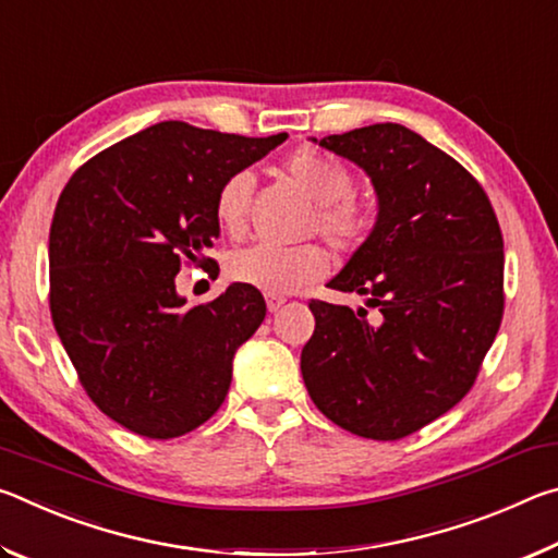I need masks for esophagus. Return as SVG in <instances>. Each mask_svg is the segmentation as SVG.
I'll return each instance as SVG.
<instances>
[{"instance_id": "obj_1", "label": "esophagus", "mask_w": 558, "mask_h": 558, "mask_svg": "<svg viewBox=\"0 0 558 558\" xmlns=\"http://www.w3.org/2000/svg\"><path fill=\"white\" fill-rule=\"evenodd\" d=\"M266 305H268V313H278V310L286 305V298L276 295V292H268L266 295Z\"/></svg>"}]
</instances>
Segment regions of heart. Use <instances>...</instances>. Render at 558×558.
<instances>
[{
    "label": "heart",
    "mask_w": 558,
    "mask_h": 558,
    "mask_svg": "<svg viewBox=\"0 0 558 558\" xmlns=\"http://www.w3.org/2000/svg\"><path fill=\"white\" fill-rule=\"evenodd\" d=\"M282 172L310 202L317 204V226L329 243H335L337 248H352L364 239L372 216L352 196V172L339 159L317 149H298L286 159ZM251 189L253 177L248 172H235L216 192L214 214L226 233L241 235L245 231ZM327 270L329 258L319 245L278 248V245L258 243L233 253L229 260L231 280L276 295L315 282Z\"/></svg>",
    "instance_id": "1"
}]
</instances>
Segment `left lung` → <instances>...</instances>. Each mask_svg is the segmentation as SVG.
<instances>
[{"label":"left lung","instance_id":"8db88e82","mask_svg":"<svg viewBox=\"0 0 558 558\" xmlns=\"http://www.w3.org/2000/svg\"><path fill=\"white\" fill-rule=\"evenodd\" d=\"M319 147L374 184V229L327 286L366 295L377 315L310 302L315 332L300 354L302 379L339 428L399 440L475 384L502 323V231L477 179L418 132L379 122Z\"/></svg>","mask_w":558,"mask_h":558}]
</instances>
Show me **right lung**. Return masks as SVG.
<instances>
[{"instance_id": "right-lung-1", "label": "right lung", "mask_w": 558, "mask_h": 558, "mask_svg": "<svg viewBox=\"0 0 558 558\" xmlns=\"http://www.w3.org/2000/svg\"><path fill=\"white\" fill-rule=\"evenodd\" d=\"M179 120L157 122L88 159L56 204L51 319L83 389L137 436L199 428L231 386L233 354L266 319V300L231 282L184 307L177 272L211 266L216 192L286 143Z\"/></svg>"}]
</instances>
